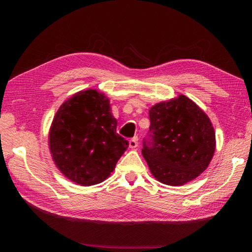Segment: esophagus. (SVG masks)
I'll list each match as a JSON object with an SVG mask.
<instances>
[{
  "mask_svg": "<svg viewBox=\"0 0 252 252\" xmlns=\"http://www.w3.org/2000/svg\"><path fill=\"white\" fill-rule=\"evenodd\" d=\"M138 136H134V138H132V139H130L129 140V147L131 148V149H134V148H136L138 147Z\"/></svg>",
  "mask_w": 252,
  "mask_h": 252,
  "instance_id": "esophagus-1",
  "label": "esophagus"
}]
</instances>
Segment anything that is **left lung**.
<instances>
[{
  "label": "left lung",
  "mask_w": 252,
  "mask_h": 252,
  "mask_svg": "<svg viewBox=\"0 0 252 252\" xmlns=\"http://www.w3.org/2000/svg\"><path fill=\"white\" fill-rule=\"evenodd\" d=\"M150 127L142 155L158 181L182 186L210 163L216 134L207 114L186 95L161 102L149 111Z\"/></svg>",
  "instance_id": "left-lung-1"
}]
</instances>
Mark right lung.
Returning <instances> with one entry per match:
<instances>
[{
  "label": "right lung",
  "instance_id": "obj_1",
  "mask_svg": "<svg viewBox=\"0 0 252 252\" xmlns=\"http://www.w3.org/2000/svg\"><path fill=\"white\" fill-rule=\"evenodd\" d=\"M117 125L103 93L81 91L66 100L55 114L49 135L60 171L81 186L105 180L129 147L117 133Z\"/></svg>",
  "mask_w": 252,
  "mask_h": 252
}]
</instances>
